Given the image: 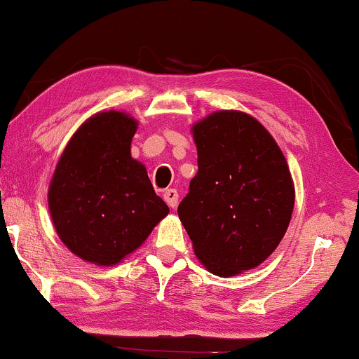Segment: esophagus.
I'll use <instances>...</instances> for the list:
<instances>
[{"mask_svg":"<svg viewBox=\"0 0 359 359\" xmlns=\"http://www.w3.org/2000/svg\"><path fill=\"white\" fill-rule=\"evenodd\" d=\"M163 198L166 201V204H168L171 209H175L176 205H178V198H180V196H178V191H176V189H173V188L166 189L165 194H163Z\"/></svg>","mask_w":359,"mask_h":359,"instance_id":"1","label":"esophagus"}]
</instances>
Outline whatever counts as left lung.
<instances>
[{
  "label": "left lung",
  "mask_w": 359,
  "mask_h": 359,
  "mask_svg": "<svg viewBox=\"0 0 359 359\" xmlns=\"http://www.w3.org/2000/svg\"><path fill=\"white\" fill-rule=\"evenodd\" d=\"M198 173L178 215L210 273L258 266L286 233L294 186L269 132L238 111L214 112L193 127Z\"/></svg>",
  "instance_id": "obj_1"
}]
</instances>
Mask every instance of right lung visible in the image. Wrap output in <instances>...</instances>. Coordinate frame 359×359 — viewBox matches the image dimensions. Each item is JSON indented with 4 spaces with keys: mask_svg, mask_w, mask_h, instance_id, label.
Returning <instances> with one entry per match:
<instances>
[{
    "mask_svg": "<svg viewBox=\"0 0 359 359\" xmlns=\"http://www.w3.org/2000/svg\"><path fill=\"white\" fill-rule=\"evenodd\" d=\"M135 130L124 112H100L58 160L48 189L50 215L62 242L86 262L119 263L170 212L145 166L130 156Z\"/></svg>",
    "mask_w": 359,
    "mask_h": 359,
    "instance_id": "right-lung-1",
    "label": "right lung"
}]
</instances>
